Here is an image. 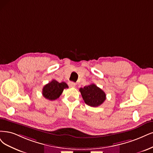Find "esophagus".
Here are the masks:
<instances>
[{"instance_id":"obj_1","label":"esophagus","mask_w":153,"mask_h":153,"mask_svg":"<svg viewBox=\"0 0 153 153\" xmlns=\"http://www.w3.org/2000/svg\"><path fill=\"white\" fill-rule=\"evenodd\" d=\"M68 84H69V86H70V87H75L76 86V84L75 83V82H72V81H71V82H69V83H68Z\"/></svg>"}]
</instances>
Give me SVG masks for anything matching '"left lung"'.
Here are the masks:
<instances>
[{
    "mask_svg": "<svg viewBox=\"0 0 153 153\" xmlns=\"http://www.w3.org/2000/svg\"><path fill=\"white\" fill-rule=\"evenodd\" d=\"M79 91L84 102L90 106L97 107L102 104L106 100L105 92L94 84L81 88Z\"/></svg>",
    "mask_w": 153,
    "mask_h": 153,
    "instance_id": "8db88e82",
    "label": "left lung"
}]
</instances>
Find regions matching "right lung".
Here are the masks:
<instances>
[{"label":"right lung","instance_id":"right-lung-1","mask_svg":"<svg viewBox=\"0 0 153 153\" xmlns=\"http://www.w3.org/2000/svg\"><path fill=\"white\" fill-rule=\"evenodd\" d=\"M68 88L69 87L65 82H59L53 79L43 87L42 94L47 100H55L60 97L64 89Z\"/></svg>","mask_w":153,"mask_h":153}]
</instances>
